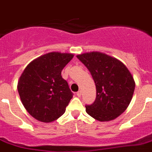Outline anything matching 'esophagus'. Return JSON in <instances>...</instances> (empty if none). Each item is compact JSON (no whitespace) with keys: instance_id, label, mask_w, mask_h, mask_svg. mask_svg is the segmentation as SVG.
<instances>
[{"instance_id":"1","label":"esophagus","mask_w":152,"mask_h":152,"mask_svg":"<svg viewBox=\"0 0 152 152\" xmlns=\"http://www.w3.org/2000/svg\"><path fill=\"white\" fill-rule=\"evenodd\" d=\"M77 94V97H81V96H82V91H81V90H79L78 92H77V94Z\"/></svg>"}]
</instances>
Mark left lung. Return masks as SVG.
Returning <instances> with one entry per match:
<instances>
[{
    "mask_svg": "<svg viewBox=\"0 0 152 152\" xmlns=\"http://www.w3.org/2000/svg\"><path fill=\"white\" fill-rule=\"evenodd\" d=\"M91 74L97 96L93 104L86 105L89 116L99 121H109L124 113L131 102L135 89L132 75L116 58L97 51L77 55Z\"/></svg>",
    "mask_w": 152,
    "mask_h": 152,
    "instance_id": "obj_1",
    "label": "left lung"
}]
</instances>
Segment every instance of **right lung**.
Returning <instances> with one entry per match:
<instances>
[{
    "mask_svg": "<svg viewBox=\"0 0 152 152\" xmlns=\"http://www.w3.org/2000/svg\"><path fill=\"white\" fill-rule=\"evenodd\" d=\"M73 54L50 52L29 63L19 79L17 89L21 102L37 121L49 123L66 111L73 93L61 73Z\"/></svg>",
    "mask_w": 152,
    "mask_h": 152,
    "instance_id": "obj_1",
    "label": "right lung"
}]
</instances>
